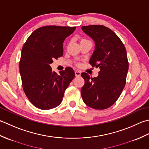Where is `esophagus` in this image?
I'll return each mask as SVG.
<instances>
[{"instance_id": "1", "label": "esophagus", "mask_w": 149, "mask_h": 149, "mask_svg": "<svg viewBox=\"0 0 149 149\" xmlns=\"http://www.w3.org/2000/svg\"><path fill=\"white\" fill-rule=\"evenodd\" d=\"M74 73H75V76L76 77H80L81 75V72L80 71H74Z\"/></svg>"}]
</instances>
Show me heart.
Segmentation results:
<instances>
[{
  "mask_svg": "<svg viewBox=\"0 0 149 149\" xmlns=\"http://www.w3.org/2000/svg\"><path fill=\"white\" fill-rule=\"evenodd\" d=\"M82 40H84V39H82Z\"/></svg>",
  "mask_w": 149,
  "mask_h": 149,
  "instance_id": "1",
  "label": "heart"
}]
</instances>
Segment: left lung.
<instances>
[{"instance_id": "obj_1", "label": "left lung", "mask_w": 149, "mask_h": 149, "mask_svg": "<svg viewBox=\"0 0 149 149\" xmlns=\"http://www.w3.org/2000/svg\"><path fill=\"white\" fill-rule=\"evenodd\" d=\"M81 29L95 44L89 63L100 68L97 77H90L86 72L81 74L85 80L81 97L90 107L107 109L116 102L125 87L129 69L125 47L116 33L107 27L92 25L82 26Z\"/></svg>"}]
</instances>
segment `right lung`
I'll use <instances>...</instances> for the list:
<instances>
[{
	"mask_svg": "<svg viewBox=\"0 0 149 149\" xmlns=\"http://www.w3.org/2000/svg\"><path fill=\"white\" fill-rule=\"evenodd\" d=\"M75 27L44 26L29 36L21 52L19 71L24 91L31 104L42 110L59 105L65 91L74 78L71 68L60 74L50 64L63 55V43Z\"/></svg>",
	"mask_w": 149,
	"mask_h": 149,
	"instance_id": "1",
	"label": "right lung"
}]
</instances>
